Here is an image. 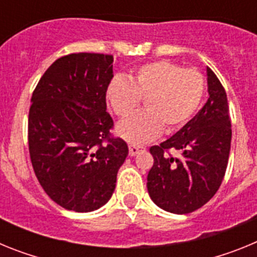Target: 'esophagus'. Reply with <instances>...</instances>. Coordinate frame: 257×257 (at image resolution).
Listing matches in <instances>:
<instances>
[{"label":"esophagus","mask_w":257,"mask_h":257,"mask_svg":"<svg viewBox=\"0 0 257 257\" xmlns=\"http://www.w3.org/2000/svg\"><path fill=\"white\" fill-rule=\"evenodd\" d=\"M145 151L144 147H138V145H130V148H128V153H130L131 157L136 156V154L143 153Z\"/></svg>","instance_id":"1"}]
</instances>
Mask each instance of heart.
Returning a JSON list of instances; mask_svg holds the SVG:
<instances>
[{"label": "heart", "instance_id": "obj_1", "mask_svg": "<svg viewBox=\"0 0 257 257\" xmlns=\"http://www.w3.org/2000/svg\"><path fill=\"white\" fill-rule=\"evenodd\" d=\"M203 74L169 60L142 65L128 78L115 77L106 87V100L115 115L124 118L144 99L145 110L118 124V135L134 145L171 134L189 122L205 95Z\"/></svg>", "mask_w": 257, "mask_h": 257}]
</instances>
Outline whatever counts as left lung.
Wrapping results in <instances>:
<instances>
[{"mask_svg": "<svg viewBox=\"0 0 257 257\" xmlns=\"http://www.w3.org/2000/svg\"><path fill=\"white\" fill-rule=\"evenodd\" d=\"M207 103L170 139L149 149L154 158L148 193L162 210L189 213L217 192L228 166L231 124L226 92L207 68ZM170 150L177 154L171 156Z\"/></svg>", "mask_w": 257, "mask_h": 257, "instance_id": "1", "label": "left lung"}]
</instances>
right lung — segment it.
<instances>
[{"mask_svg":"<svg viewBox=\"0 0 257 257\" xmlns=\"http://www.w3.org/2000/svg\"><path fill=\"white\" fill-rule=\"evenodd\" d=\"M112 78V55L69 54L50 65L32 95V166L47 196L65 210L105 205L128 154L126 142L109 133L105 95Z\"/></svg>","mask_w":257,"mask_h":257,"instance_id":"right-lung-1","label":"right lung"}]
</instances>
